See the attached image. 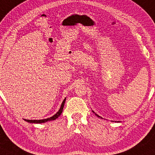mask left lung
I'll return each mask as SVG.
<instances>
[{
	"label": "left lung",
	"instance_id": "left-lung-1",
	"mask_svg": "<svg viewBox=\"0 0 155 155\" xmlns=\"http://www.w3.org/2000/svg\"><path fill=\"white\" fill-rule=\"evenodd\" d=\"M93 111V112L95 114H96V116H97L98 117H100V118H101V119H103V118H102V117H101L100 116H99V115H98V114H96V113L94 112V111ZM115 122H117V121H115ZM117 122H118V121H117Z\"/></svg>",
	"mask_w": 155,
	"mask_h": 155
}]
</instances>
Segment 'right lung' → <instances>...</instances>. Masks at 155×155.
<instances>
[{
  "label": "right lung",
  "mask_w": 155,
  "mask_h": 155,
  "mask_svg": "<svg viewBox=\"0 0 155 155\" xmlns=\"http://www.w3.org/2000/svg\"><path fill=\"white\" fill-rule=\"evenodd\" d=\"M66 99V98H65V99H64L63 102L61 103V107L60 109H58V111L51 117H49V118H47V119H38V120H37V119H34V120H32V119H24V120L28 123H32V124H41V123H45V122H47V121L55 120V119H57L58 117L61 114L62 111H63V109L64 107V104H65Z\"/></svg>",
  "instance_id": "right-lung-1"
}]
</instances>
